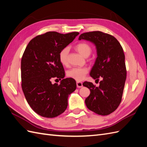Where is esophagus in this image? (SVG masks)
<instances>
[{"label":"esophagus","mask_w":147,"mask_h":147,"mask_svg":"<svg viewBox=\"0 0 147 147\" xmlns=\"http://www.w3.org/2000/svg\"><path fill=\"white\" fill-rule=\"evenodd\" d=\"M76 86H77V88H81L82 87V83L80 81H78L76 82Z\"/></svg>","instance_id":"esophagus-1"}]
</instances>
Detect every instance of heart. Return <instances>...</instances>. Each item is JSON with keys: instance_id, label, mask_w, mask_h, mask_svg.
<instances>
[{"instance_id": "1", "label": "heart", "mask_w": 147, "mask_h": 147, "mask_svg": "<svg viewBox=\"0 0 147 147\" xmlns=\"http://www.w3.org/2000/svg\"><path fill=\"white\" fill-rule=\"evenodd\" d=\"M76 50L84 57H88L92 52V48L89 45L86 43H80L76 46ZM69 53V48L65 47L61 50L59 53V60L63 65H67V56ZM88 73L87 67H73L67 71L66 75L67 77L72 78L73 80L80 81L83 80L85 76Z\"/></svg>"}]
</instances>
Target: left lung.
<instances>
[{
  "label": "left lung",
  "instance_id": "1",
  "mask_svg": "<svg viewBox=\"0 0 147 147\" xmlns=\"http://www.w3.org/2000/svg\"><path fill=\"white\" fill-rule=\"evenodd\" d=\"M78 39L89 41L96 46L97 57L90 76L96 80L102 78L99 87L91 82L82 84L91 91L85 100L86 106L99 115L110 114L121 102L126 80L123 48L115 37L99 31L82 33Z\"/></svg>",
  "mask_w": 147,
  "mask_h": 147
}]
</instances>
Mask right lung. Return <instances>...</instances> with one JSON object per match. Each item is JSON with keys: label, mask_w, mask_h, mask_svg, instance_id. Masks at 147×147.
<instances>
[{"label": "right lung", "mask_w": 147, "mask_h": 147, "mask_svg": "<svg viewBox=\"0 0 147 147\" xmlns=\"http://www.w3.org/2000/svg\"><path fill=\"white\" fill-rule=\"evenodd\" d=\"M79 34L49 32L36 36L28 43L22 56V90L30 106L44 117L53 118L65 112L69 95L76 89L74 80L64 78L59 53ZM54 78L62 80L59 85L51 83Z\"/></svg>", "instance_id": "add662e5"}]
</instances>
